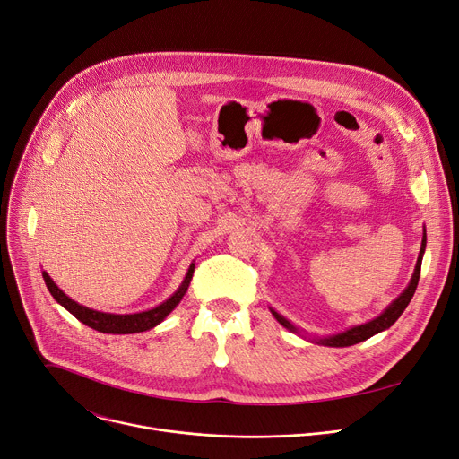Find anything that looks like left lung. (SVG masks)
<instances>
[{"label": "left lung", "instance_id": "obj_1", "mask_svg": "<svg viewBox=\"0 0 459 459\" xmlns=\"http://www.w3.org/2000/svg\"><path fill=\"white\" fill-rule=\"evenodd\" d=\"M424 249H426V230H424V236H422V246H420V253H419V258H417V266H415V272H413V277L411 281H409L405 290L387 307L385 308L381 315L367 324H360V325H355V327H350L346 329L344 333H339V334H333V336H327V339H316V344H322V346H331V348H346V346H353L357 342H363L367 339H370V336L389 329L400 316L402 312L405 310V307L409 305V301H411L415 290H417V284H419V279H420V266H422V255H424ZM272 315L275 316V320L284 325L286 329H290L294 333H298V327L294 324L288 322L284 316H281L279 312H275L273 308Z\"/></svg>", "mask_w": 459, "mask_h": 459}]
</instances>
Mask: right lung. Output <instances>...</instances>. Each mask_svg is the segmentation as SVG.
Instances as JSON below:
<instances>
[{
  "label": "right lung",
  "instance_id": "1",
  "mask_svg": "<svg viewBox=\"0 0 459 459\" xmlns=\"http://www.w3.org/2000/svg\"><path fill=\"white\" fill-rule=\"evenodd\" d=\"M193 270H195V264H191L182 284L178 286V290L171 298L165 299L161 305H158L151 310L135 312V315H111V312H100V310H92L89 307H83V305L76 303L74 299H70L46 272H42V277H44L48 290H50V294L54 296V299L59 305H63L70 312V315H74L82 324L89 325L94 331H100V333L132 334V333L149 331L167 318L169 312H171L182 301L184 294L187 292L189 281L193 277Z\"/></svg>",
  "mask_w": 459,
  "mask_h": 459
}]
</instances>
